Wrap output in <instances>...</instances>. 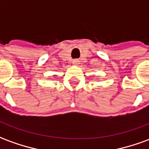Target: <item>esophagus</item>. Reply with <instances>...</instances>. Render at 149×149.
Masks as SVG:
<instances>
[{"label":"esophagus","mask_w":149,"mask_h":149,"mask_svg":"<svg viewBox=\"0 0 149 149\" xmlns=\"http://www.w3.org/2000/svg\"><path fill=\"white\" fill-rule=\"evenodd\" d=\"M78 63H79V61H78V60H73V61H72V64L73 65H77Z\"/></svg>","instance_id":"34e87169"}]
</instances>
